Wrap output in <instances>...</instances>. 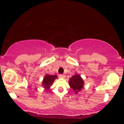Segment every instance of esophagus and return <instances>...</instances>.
<instances>
[{
    "label": "esophagus",
    "mask_w": 124,
    "mask_h": 124,
    "mask_svg": "<svg viewBox=\"0 0 124 124\" xmlns=\"http://www.w3.org/2000/svg\"><path fill=\"white\" fill-rule=\"evenodd\" d=\"M65 75H63V74H60L59 75V77L61 78H65Z\"/></svg>",
    "instance_id": "obj_1"
}]
</instances>
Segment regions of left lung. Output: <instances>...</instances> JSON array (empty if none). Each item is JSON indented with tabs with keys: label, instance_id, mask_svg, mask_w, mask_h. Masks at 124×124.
I'll return each mask as SVG.
<instances>
[{
	"label": "left lung",
	"instance_id": "1",
	"mask_svg": "<svg viewBox=\"0 0 124 124\" xmlns=\"http://www.w3.org/2000/svg\"><path fill=\"white\" fill-rule=\"evenodd\" d=\"M69 85L70 87L73 90L75 93H77L83 88L84 82L81 76L76 73L70 78Z\"/></svg>",
	"mask_w": 124,
	"mask_h": 124
}]
</instances>
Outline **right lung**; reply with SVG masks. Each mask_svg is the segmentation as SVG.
<instances>
[{
	"label": "right lung",
	"instance_id": "1",
	"mask_svg": "<svg viewBox=\"0 0 124 124\" xmlns=\"http://www.w3.org/2000/svg\"><path fill=\"white\" fill-rule=\"evenodd\" d=\"M57 78V76L56 75H50L46 74L42 81V86L47 91H48L51 88V86L53 84L55 80Z\"/></svg>",
	"mask_w": 124,
	"mask_h": 124
}]
</instances>
